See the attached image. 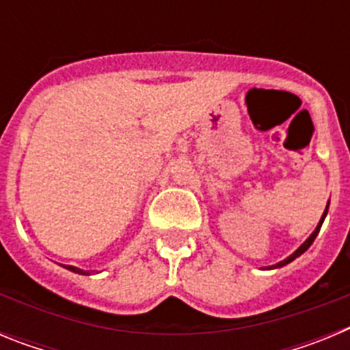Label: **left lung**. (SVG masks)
<instances>
[{"label": "left lung", "mask_w": 350, "mask_h": 350, "mask_svg": "<svg viewBox=\"0 0 350 350\" xmlns=\"http://www.w3.org/2000/svg\"><path fill=\"white\" fill-rule=\"evenodd\" d=\"M327 206H329V205H327ZM327 206H326V210H324V213H323V219H321L319 226H317V230H315V231H314V233H312V234H310V238H308L307 242L303 243V245H301V247H299V249H298V250H296L295 254H291V256H289V258H287V259H284V261H280V262H277V265H275V267H271V268H279V267H284V265H287V262H291V261H293V259H296V258H298V256H301V254H303V252H305V250H307V249H308V247H310V245H312V242H314V240H315V237H317V233H319V230H321V226H323V221H324V217H326V213H327Z\"/></svg>", "instance_id": "1"}]
</instances>
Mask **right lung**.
Segmentation results:
<instances>
[{
  "label": "right lung",
  "instance_id": "1",
  "mask_svg": "<svg viewBox=\"0 0 350 350\" xmlns=\"http://www.w3.org/2000/svg\"><path fill=\"white\" fill-rule=\"evenodd\" d=\"M64 268H68V270H71V271H75V273H82V275H88L89 271H83V270H80V268H75V267H68V265H64Z\"/></svg>",
  "mask_w": 350,
  "mask_h": 350
}]
</instances>
